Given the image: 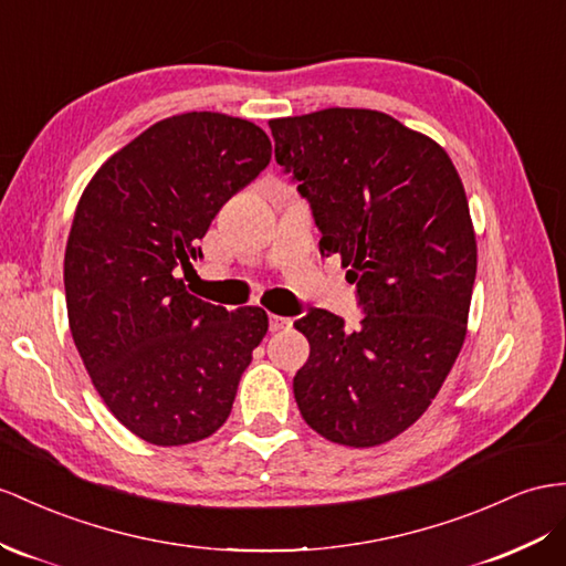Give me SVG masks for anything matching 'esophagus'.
Here are the masks:
<instances>
[{"instance_id":"esophagus-1","label":"esophagus","mask_w":566,"mask_h":566,"mask_svg":"<svg viewBox=\"0 0 566 566\" xmlns=\"http://www.w3.org/2000/svg\"><path fill=\"white\" fill-rule=\"evenodd\" d=\"M292 317H282V315H272L270 313V332H280V329H286L292 327Z\"/></svg>"}]
</instances>
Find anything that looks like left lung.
<instances>
[{
  "instance_id": "left-lung-1",
  "label": "left lung",
  "mask_w": 566,
  "mask_h": 566,
  "mask_svg": "<svg viewBox=\"0 0 566 566\" xmlns=\"http://www.w3.org/2000/svg\"><path fill=\"white\" fill-rule=\"evenodd\" d=\"M274 159L308 200L321 253H339L364 313L311 308L294 323L311 356L298 411L346 447L397 438L423 416L467 337L475 237L452 159L375 109L272 119Z\"/></svg>"
}]
</instances>
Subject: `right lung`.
I'll return each instance as SVG.
<instances>
[{"mask_svg":"<svg viewBox=\"0 0 566 566\" xmlns=\"http://www.w3.org/2000/svg\"><path fill=\"white\" fill-rule=\"evenodd\" d=\"M270 157L260 126L188 112L112 155L78 200L64 255L71 335L107 409L145 442L210 438L265 337V311L212 306L179 272Z\"/></svg>","mask_w":566,"mask_h":566,"instance_id":"1","label":"right lung"}]
</instances>
